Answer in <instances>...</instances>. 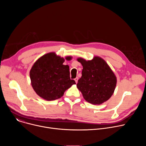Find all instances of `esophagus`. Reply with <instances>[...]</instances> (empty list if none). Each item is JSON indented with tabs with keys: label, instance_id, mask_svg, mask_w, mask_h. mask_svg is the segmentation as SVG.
Here are the masks:
<instances>
[{
	"label": "esophagus",
	"instance_id": "esophagus-1",
	"mask_svg": "<svg viewBox=\"0 0 146 146\" xmlns=\"http://www.w3.org/2000/svg\"><path fill=\"white\" fill-rule=\"evenodd\" d=\"M78 77H76V78H74V80H75V81H76V83H77V82H78Z\"/></svg>",
	"mask_w": 146,
	"mask_h": 146
}]
</instances>
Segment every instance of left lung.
Listing matches in <instances>:
<instances>
[{
    "label": "left lung",
    "mask_w": 146,
    "mask_h": 146,
    "mask_svg": "<svg viewBox=\"0 0 146 146\" xmlns=\"http://www.w3.org/2000/svg\"><path fill=\"white\" fill-rule=\"evenodd\" d=\"M77 60L83 69L77 87L84 99L93 105L109 100L115 90L117 78L106 61L99 56L91 60L78 58Z\"/></svg>",
    "instance_id": "1"
}]
</instances>
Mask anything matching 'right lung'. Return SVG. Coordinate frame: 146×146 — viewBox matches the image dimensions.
Instances as JSON below:
<instances>
[{"mask_svg": "<svg viewBox=\"0 0 146 146\" xmlns=\"http://www.w3.org/2000/svg\"><path fill=\"white\" fill-rule=\"evenodd\" d=\"M71 56L65 59L70 60ZM65 59L55 52L46 54L38 58L32 66L29 75L36 93L47 100L60 98L75 81L70 77L69 66L64 65Z\"/></svg>", "mask_w": 146, "mask_h": 146, "instance_id": "obj_1", "label": "right lung"}]
</instances>
